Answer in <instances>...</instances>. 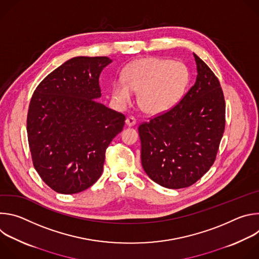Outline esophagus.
Instances as JSON below:
<instances>
[{
	"instance_id": "esophagus-1",
	"label": "esophagus",
	"mask_w": 259,
	"mask_h": 259,
	"mask_svg": "<svg viewBox=\"0 0 259 259\" xmlns=\"http://www.w3.org/2000/svg\"><path fill=\"white\" fill-rule=\"evenodd\" d=\"M135 124H136V119H135L134 117H129V118L126 119V125H127L128 127H132V126H134Z\"/></svg>"
}]
</instances>
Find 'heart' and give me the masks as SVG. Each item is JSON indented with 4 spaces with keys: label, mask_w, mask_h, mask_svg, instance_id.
<instances>
[{
    "label": "heart",
    "mask_w": 259,
    "mask_h": 259,
    "mask_svg": "<svg viewBox=\"0 0 259 259\" xmlns=\"http://www.w3.org/2000/svg\"><path fill=\"white\" fill-rule=\"evenodd\" d=\"M189 80L188 69L180 61L147 57L132 62L124 79L113 85V98L127 104L132 92H138V104L144 113L160 115L168 112L181 98Z\"/></svg>",
    "instance_id": "b5f03b06"
}]
</instances>
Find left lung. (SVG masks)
I'll return each mask as SVG.
<instances>
[{
	"instance_id": "1",
	"label": "left lung",
	"mask_w": 259,
	"mask_h": 259,
	"mask_svg": "<svg viewBox=\"0 0 259 259\" xmlns=\"http://www.w3.org/2000/svg\"><path fill=\"white\" fill-rule=\"evenodd\" d=\"M195 85L167 113L138 127L145 173L167 189L188 188L213 165L226 126V102L214 72L194 53Z\"/></svg>"
}]
</instances>
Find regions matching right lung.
Returning a JSON list of instances; mask_svg holds the SVG:
<instances>
[{
    "mask_svg": "<svg viewBox=\"0 0 259 259\" xmlns=\"http://www.w3.org/2000/svg\"><path fill=\"white\" fill-rule=\"evenodd\" d=\"M113 60L73 57L39 84L30 99L26 130L33 167L53 191L71 195L94 184L106 147L125 116L98 102L99 76Z\"/></svg>",
    "mask_w": 259,
    "mask_h": 259,
    "instance_id": "1",
    "label": "right lung"
}]
</instances>
